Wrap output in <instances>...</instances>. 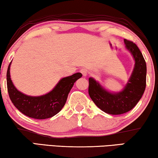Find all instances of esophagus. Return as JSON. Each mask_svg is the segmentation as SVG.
<instances>
[{
	"label": "esophagus",
	"mask_w": 158,
	"mask_h": 158,
	"mask_svg": "<svg viewBox=\"0 0 158 158\" xmlns=\"http://www.w3.org/2000/svg\"><path fill=\"white\" fill-rule=\"evenodd\" d=\"M80 71H81V73L83 74V76H86L87 74H88V72H87V70L85 69V68H81Z\"/></svg>",
	"instance_id": "1"
}]
</instances>
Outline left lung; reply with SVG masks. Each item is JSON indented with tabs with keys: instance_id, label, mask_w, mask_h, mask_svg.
<instances>
[{
	"instance_id": "8db88e82",
	"label": "left lung",
	"mask_w": 158,
	"mask_h": 158,
	"mask_svg": "<svg viewBox=\"0 0 158 158\" xmlns=\"http://www.w3.org/2000/svg\"><path fill=\"white\" fill-rule=\"evenodd\" d=\"M125 48L132 54L135 66L130 79L122 91L111 93L93 77H89V95L101 110L111 115H121L136 106L146 87L147 67L143 54L135 43L124 39Z\"/></svg>"
}]
</instances>
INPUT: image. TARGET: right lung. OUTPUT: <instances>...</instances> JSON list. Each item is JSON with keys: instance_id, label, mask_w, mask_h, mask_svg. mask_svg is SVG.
I'll return each instance as SVG.
<instances>
[{"instance_id": "obj_1", "label": "right lung", "mask_w": 158, "mask_h": 158, "mask_svg": "<svg viewBox=\"0 0 158 158\" xmlns=\"http://www.w3.org/2000/svg\"><path fill=\"white\" fill-rule=\"evenodd\" d=\"M11 62L7 70V88L9 97L18 110L34 119H47L58 113L65 106L68 93L75 81L82 77L81 73H77L70 76L63 77L47 94L30 96L20 92L13 85L10 75Z\"/></svg>"}]
</instances>
